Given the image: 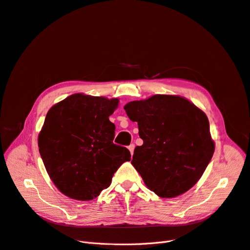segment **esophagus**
Masks as SVG:
<instances>
[{"label": "esophagus", "mask_w": 250, "mask_h": 250, "mask_svg": "<svg viewBox=\"0 0 250 250\" xmlns=\"http://www.w3.org/2000/svg\"><path fill=\"white\" fill-rule=\"evenodd\" d=\"M134 147H135L134 144H131V145H129V146H128V149H129V151H130V154H131V155H133Z\"/></svg>", "instance_id": "esophagus-1"}]
</instances>
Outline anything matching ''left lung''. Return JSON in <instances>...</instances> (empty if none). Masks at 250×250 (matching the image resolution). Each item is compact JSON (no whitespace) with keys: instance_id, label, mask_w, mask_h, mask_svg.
<instances>
[{"instance_id":"left-lung-1","label":"left lung","mask_w":250,"mask_h":250,"mask_svg":"<svg viewBox=\"0 0 250 250\" xmlns=\"http://www.w3.org/2000/svg\"><path fill=\"white\" fill-rule=\"evenodd\" d=\"M124 109L144 141L131 163L146 187L163 198L186 193L214 152L206 115L184 97L161 94L128 103Z\"/></svg>"}]
</instances>
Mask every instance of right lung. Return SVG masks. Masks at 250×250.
<instances>
[{
    "mask_svg": "<svg viewBox=\"0 0 250 250\" xmlns=\"http://www.w3.org/2000/svg\"><path fill=\"white\" fill-rule=\"evenodd\" d=\"M119 101L73 94L46 115L39 134L40 155L57 188L76 200H92L112 183L130 152L115 145L109 121Z\"/></svg>",
    "mask_w": 250,
    "mask_h": 250,
    "instance_id": "obj_1",
    "label": "right lung"
}]
</instances>
